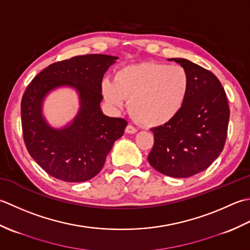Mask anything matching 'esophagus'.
Segmentation results:
<instances>
[{"mask_svg":"<svg viewBox=\"0 0 250 250\" xmlns=\"http://www.w3.org/2000/svg\"><path fill=\"white\" fill-rule=\"evenodd\" d=\"M125 131H126V134H136V132H137V128H136V127L132 126V125L128 124V125L126 126Z\"/></svg>","mask_w":250,"mask_h":250,"instance_id":"34e87169","label":"esophagus"}]
</instances>
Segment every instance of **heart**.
<instances>
[{
    "mask_svg": "<svg viewBox=\"0 0 250 250\" xmlns=\"http://www.w3.org/2000/svg\"><path fill=\"white\" fill-rule=\"evenodd\" d=\"M190 89V75L180 64L144 62L115 72L114 81L104 78L101 91L106 103L122 108L128 99L130 115L140 124L160 126L179 113Z\"/></svg>",
    "mask_w": 250,
    "mask_h": 250,
    "instance_id": "b5f03b06",
    "label": "heart"
}]
</instances>
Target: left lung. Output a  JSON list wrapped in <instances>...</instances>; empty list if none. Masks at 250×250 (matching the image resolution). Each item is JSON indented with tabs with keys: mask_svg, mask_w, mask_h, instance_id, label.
Segmentation results:
<instances>
[{
	"mask_svg": "<svg viewBox=\"0 0 250 250\" xmlns=\"http://www.w3.org/2000/svg\"><path fill=\"white\" fill-rule=\"evenodd\" d=\"M190 75V89L181 110L168 123L154 127L147 160L163 175L188 178L207 169L226 144L230 119L228 98L210 71L183 58H171Z\"/></svg>",
	"mask_w": 250,
	"mask_h": 250,
	"instance_id": "8db88e82",
	"label": "left lung"
}]
</instances>
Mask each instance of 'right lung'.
<instances>
[{
	"instance_id": "obj_1",
	"label": "right lung",
	"mask_w": 250,
	"mask_h": 250,
	"mask_svg": "<svg viewBox=\"0 0 250 250\" xmlns=\"http://www.w3.org/2000/svg\"><path fill=\"white\" fill-rule=\"evenodd\" d=\"M119 58L110 55L76 56L52 63L28 85L21 100V126L29 154L48 175L67 182L94 178L104 167L127 122L103 113L101 82ZM77 90L80 109L62 129L50 126L42 115V101L56 88Z\"/></svg>"
}]
</instances>
